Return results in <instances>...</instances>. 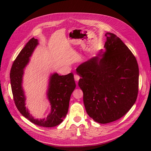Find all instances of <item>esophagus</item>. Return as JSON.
Returning <instances> with one entry per match:
<instances>
[{
	"mask_svg": "<svg viewBox=\"0 0 151 151\" xmlns=\"http://www.w3.org/2000/svg\"><path fill=\"white\" fill-rule=\"evenodd\" d=\"M74 79L76 81H78L80 79V76L79 75H77V74H75L74 75Z\"/></svg>",
	"mask_w": 151,
	"mask_h": 151,
	"instance_id": "esophagus-1",
	"label": "esophagus"
}]
</instances>
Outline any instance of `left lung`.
<instances>
[{
  "instance_id": "1",
  "label": "left lung",
  "mask_w": 151,
  "mask_h": 151,
  "mask_svg": "<svg viewBox=\"0 0 151 151\" xmlns=\"http://www.w3.org/2000/svg\"><path fill=\"white\" fill-rule=\"evenodd\" d=\"M106 52L77 68L88 115L99 123L120 119L134 104L139 91V66L134 54L116 35H105Z\"/></svg>"
}]
</instances>
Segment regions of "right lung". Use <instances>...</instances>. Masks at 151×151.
Returning <instances> with one entry per match:
<instances>
[{"instance_id": "add662e5", "label": "right lung", "mask_w": 151, "mask_h": 151, "mask_svg": "<svg viewBox=\"0 0 151 151\" xmlns=\"http://www.w3.org/2000/svg\"><path fill=\"white\" fill-rule=\"evenodd\" d=\"M38 40L31 38L21 50L14 61L10 72V79L14 101L19 111L35 125L43 127H55L62 123L68 112L70 96L76 88L73 73L59 76L57 73L50 77L48 98L52 109L49 115L44 119H35L25 107V96L21 86L23 68L29 62Z\"/></svg>"}]
</instances>
